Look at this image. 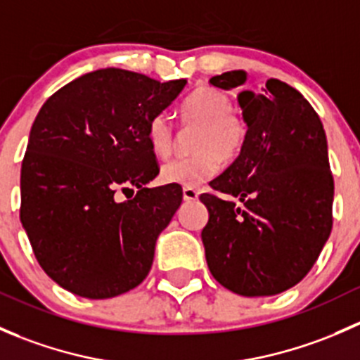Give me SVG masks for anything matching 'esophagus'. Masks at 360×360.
Listing matches in <instances>:
<instances>
[{
    "mask_svg": "<svg viewBox=\"0 0 360 360\" xmlns=\"http://www.w3.org/2000/svg\"><path fill=\"white\" fill-rule=\"evenodd\" d=\"M183 198L184 202H193L198 198V191L193 188H183Z\"/></svg>",
    "mask_w": 360,
    "mask_h": 360,
    "instance_id": "esophagus-1",
    "label": "esophagus"
}]
</instances>
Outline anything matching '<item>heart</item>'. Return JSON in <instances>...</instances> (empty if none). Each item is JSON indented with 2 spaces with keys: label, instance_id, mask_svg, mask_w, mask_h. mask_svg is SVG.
<instances>
[{
  "label": "heart",
  "instance_id": "obj_1",
  "mask_svg": "<svg viewBox=\"0 0 360 360\" xmlns=\"http://www.w3.org/2000/svg\"><path fill=\"white\" fill-rule=\"evenodd\" d=\"M231 108L230 97L221 90L205 85L193 90L181 106V120L188 127H200L193 146L198 155L167 162L160 170L163 183L200 188L217 174L219 158L237 157L244 146L245 125ZM146 137L155 157H169L174 146V132L165 115H157L150 120Z\"/></svg>",
  "mask_w": 360,
  "mask_h": 360
}]
</instances>
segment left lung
<instances>
[{"label": "left lung", "instance_id": "8db88e82", "mask_svg": "<svg viewBox=\"0 0 360 360\" xmlns=\"http://www.w3.org/2000/svg\"><path fill=\"white\" fill-rule=\"evenodd\" d=\"M245 82V71L210 78L223 90ZM238 106L248 125L244 146L210 188L240 203L200 195L209 210L202 242L207 266L223 288L274 296L303 281L331 235L328 139L310 103L281 79H268L261 94L242 90Z\"/></svg>", "mask_w": 360, "mask_h": 360}]
</instances>
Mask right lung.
<instances>
[{
  "label": "right lung",
  "mask_w": 360,
  "mask_h": 360,
  "mask_svg": "<svg viewBox=\"0 0 360 360\" xmlns=\"http://www.w3.org/2000/svg\"><path fill=\"white\" fill-rule=\"evenodd\" d=\"M186 83L97 69L39 110L20 170V221L39 266L66 291L106 300L150 274L183 190L148 188L160 170L146 130ZM116 191L136 195L118 202Z\"/></svg>",
  "instance_id": "1"
}]
</instances>
